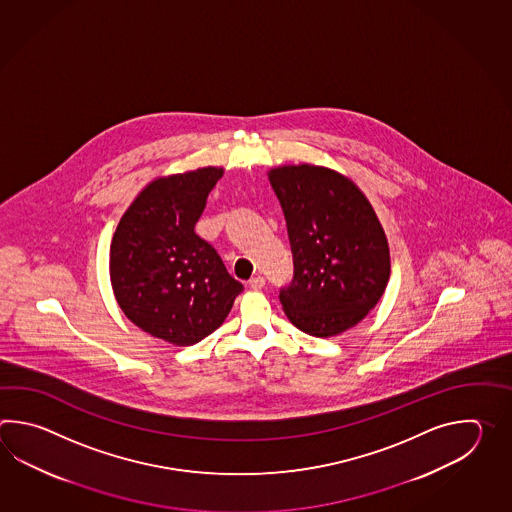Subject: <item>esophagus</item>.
Here are the masks:
<instances>
[{"label":"esophagus","instance_id":"esophagus-1","mask_svg":"<svg viewBox=\"0 0 512 512\" xmlns=\"http://www.w3.org/2000/svg\"><path fill=\"white\" fill-rule=\"evenodd\" d=\"M263 285H265V280L261 276H254V278L249 280V287L254 289V291H260V289H263Z\"/></svg>","mask_w":512,"mask_h":512}]
</instances>
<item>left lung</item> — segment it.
I'll list each match as a JSON object with an SVG mask.
<instances>
[{
	"label": "left lung",
	"instance_id": "1",
	"mask_svg": "<svg viewBox=\"0 0 512 512\" xmlns=\"http://www.w3.org/2000/svg\"><path fill=\"white\" fill-rule=\"evenodd\" d=\"M267 175L293 251L283 311L307 335L337 337L370 313L390 280L381 221L359 186L331 168L285 164Z\"/></svg>",
	"mask_w": 512,
	"mask_h": 512
}]
</instances>
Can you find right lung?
<instances>
[{
    "label": "right lung",
    "instance_id": "obj_1",
    "mask_svg": "<svg viewBox=\"0 0 512 512\" xmlns=\"http://www.w3.org/2000/svg\"><path fill=\"white\" fill-rule=\"evenodd\" d=\"M221 175L223 168L205 166L153 179L120 218L109 247L122 313L174 346H192L216 331L243 291L194 230Z\"/></svg>",
    "mask_w": 512,
    "mask_h": 512
}]
</instances>
